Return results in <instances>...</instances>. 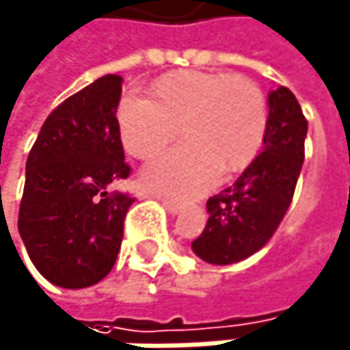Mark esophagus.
<instances>
[{"instance_id": "34e87169", "label": "esophagus", "mask_w": 350, "mask_h": 350, "mask_svg": "<svg viewBox=\"0 0 350 350\" xmlns=\"http://www.w3.org/2000/svg\"><path fill=\"white\" fill-rule=\"evenodd\" d=\"M161 203H163V207H165L172 215H176V213H180V211L185 209V205L174 203V201H170V199H161Z\"/></svg>"}]
</instances>
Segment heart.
I'll return each mask as SVG.
<instances>
[{"label":"heart","mask_w":350,"mask_h":350,"mask_svg":"<svg viewBox=\"0 0 350 350\" xmlns=\"http://www.w3.org/2000/svg\"><path fill=\"white\" fill-rule=\"evenodd\" d=\"M116 122L124 149L139 159L159 155L180 129L187 143L151 161L141 185L185 201L209 191L221 170L241 172L257 157L267 133V101L239 74L178 70L155 83L153 99L122 97Z\"/></svg>","instance_id":"1"}]
</instances>
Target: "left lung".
Returning a JSON list of instances; mask_svg holds the SVG:
<instances>
[{
    "label": "left lung",
    "mask_w": 350,
    "mask_h": 350,
    "mask_svg": "<svg viewBox=\"0 0 350 350\" xmlns=\"http://www.w3.org/2000/svg\"><path fill=\"white\" fill-rule=\"evenodd\" d=\"M267 105L263 151L232 187L207 201V224L191 245L207 263L230 265L259 251L293 201L305 159L307 120L286 87L271 91Z\"/></svg>",
    "instance_id": "1"
}]
</instances>
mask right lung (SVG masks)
<instances>
[{"label":"right lung","instance_id":"add662e5","mask_svg":"<svg viewBox=\"0 0 350 350\" xmlns=\"http://www.w3.org/2000/svg\"><path fill=\"white\" fill-rule=\"evenodd\" d=\"M122 77L105 74L59 103L27 159L18 232L39 273L87 288L111 271L135 203L107 187L131 174L116 122Z\"/></svg>","mask_w":350,"mask_h":350}]
</instances>
